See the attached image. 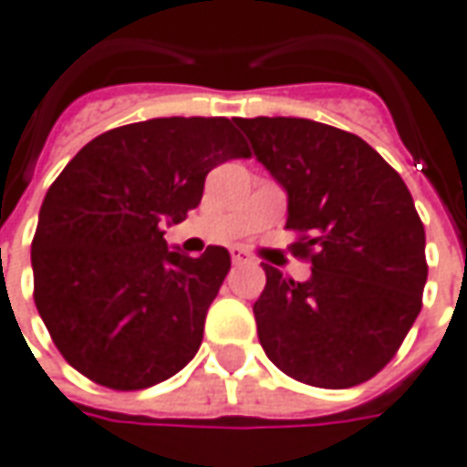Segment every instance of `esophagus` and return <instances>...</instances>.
<instances>
[{"label":"esophagus","mask_w":467,"mask_h":467,"mask_svg":"<svg viewBox=\"0 0 467 467\" xmlns=\"http://www.w3.org/2000/svg\"><path fill=\"white\" fill-rule=\"evenodd\" d=\"M231 259H234V265H252L254 262L252 256L244 252V249H239V246H236V249H231Z\"/></svg>","instance_id":"obj_1"}]
</instances>
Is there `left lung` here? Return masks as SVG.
Here are the masks:
<instances>
[{
  "label": "left lung",
  "mask_w": 467,
  "mask_h": 467,
  "mask_svg": "<svg viewBox=\"0 0 467 467\" xmlns=\"http://www.w3.org/2000/svg\"><path fill=\"white\" fill-rule=\"evenodd\" d=\"M256 160L287 191L295 256L313 276L265 266L259 343L279 371L348 389L387 366L422 310L424 226L400 172L350 131L292 117L236 119Z\"/></svg>",
  "instance_id": "1"
}]
</instances>
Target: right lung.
Returning a JSON list of instances; mask_svg holds the SVG:
<instances>
[{"mask_svg":"<svg viewBox=\"0 0 467 467\" xmlns=\"http://www.w3.org/2000/svg\"><path fill=\"white\" fill-rule=\"evenodd\" d=\"M236 157L252 152L231 119H150L99 134L57 175L32 239L35 305L76 371L134 391L198 353L231 256L170 249L162 223L198 208L205 175Z\"/></svg>","mask_w":467,"mask_h":467,"instance_id":"1","label":"right lung"}]
</instances>
